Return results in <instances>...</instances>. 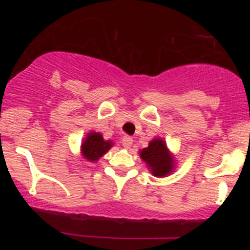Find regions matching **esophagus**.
I'll return each mask as SVG.
<instances>
[{"instance_id": "obj_1", "label": "esophagus", "mask_w": 250, "mask_h": 250, "mask_svg": "<svg viewBox=\"0 0 250 250\" xmlns=\"http://www.w3.org/2000/svg\"><path fill=\"white\" fill-rule=\"evenodd\" d=\"M121 143L125 148H130V146L133 145V139L130 136H123Z\"/></svg>"}]
</instances>
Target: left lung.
I'll list each match as a JSON object with an SVG mask.
<instances>
[{
  "label": "left lung",
  "mask_w": 250,
  "mask_h": 250,
  "mask_svg": "<svg viewBox=\"0 0 250 250\" xmlns=\"http://www.w3.org/2000/svg\"><path fill=\"white\" fill-rule=\"evenodd\" d=\"M140 156L156 177L167 176L175 168L174 156L167 148V143L159 137L151 140L147 148L140 150Z\"/></svg>",
  "instance_id": "8db88e82"
}]
</instances>
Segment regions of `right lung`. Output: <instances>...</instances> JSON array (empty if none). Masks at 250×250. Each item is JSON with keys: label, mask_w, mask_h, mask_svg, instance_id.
I'll use <instances>...</instances> for the list:
<instances>
[{"label": "right lung", "mask_w": 250, "mask_h": 250, "mask_svg": "<svg viewBox=\"0 0 250 250\" xmlns=\"http://www.w3.org/2000/svg\"><path fill=\"white\" fill-rule=\"evenodd\" d=\"M114 143L108 140L104 141L102 134L91 131L87 135L85 140L81 146L82 156L90 162H96L107 151L113 147Z\"/></svg>", "instance_id": "right-lung-1"}]
</instances>
